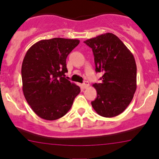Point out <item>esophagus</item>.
<instances>
[{
    "mask_svg": "<svg viewBox=\"0 0 159 159\" xmlns=\"http://www.w3.org/2000/svg\"><path fill=\"white\" fill-rule=\"evenodd\" d=\"M82 87L84 88V89H88V88L89 87V81H85V82H84V83H83V84H82Z\"/></svg>",
    "mask_w": 159,
    "mask_h": 159,
    "instance_id": "1",
    "label": "esophagus"
}]
</instances>
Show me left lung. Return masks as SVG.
<instances>
[{
  "label": "left lung",
  "mask_w": 159,
  "mask_h": 159,
  "mask_svg": "<svg viewBox=\"0 0 159 159\" xmlns=\"http://www.w3.org/2000/svg\"><path fill=\"white\" fill-rule=\"evenodd\" d=\"M84 43L92 49L96 72L103 73L102 82L93 84L97 98L91 105L101 116H117L129 106L137 88L134 56L112 33L98 35Z\"/></svg>",
  "instance_id": "obj_1"
}]
</instances>
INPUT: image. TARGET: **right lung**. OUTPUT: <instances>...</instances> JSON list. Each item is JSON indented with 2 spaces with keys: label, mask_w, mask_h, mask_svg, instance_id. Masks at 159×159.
<instances>
[{
  "label": "right lung",
  "mask_w": 159,
  "mask_h": 159,
  "mask_svg": "<svg viewBox=\"0 0 159 159\" xmlns=\"http://www.w3.org/2000/svg\"><path fill=\"white\" fill-rule=\"evenodd\" d=\"M78 39L41 40L27 51L21 67L22 89L31 109L40 118L58 119L70 109L81 89L65 78L66 58Z\"/></svg>",
  "instance_id": "1"
}]
</instances>
